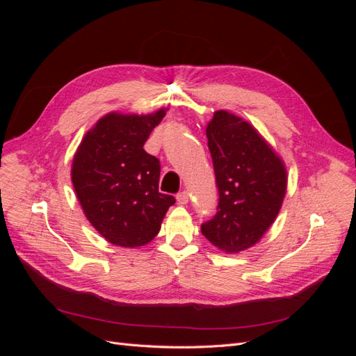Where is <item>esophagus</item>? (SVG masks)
I'll use <instances>...</instances> for the list:
<instances>
[{"label":"esophagus","mask_w":356,"mask_h":356,"mask_svg":"<svg viewBox=\"0 0 356 356\" xmlns=\"http://www.w3.org/2000/svg\"><path fill=\"white\" fill-rule=\"evenodd\" d=\"M177 200H178V203L179 204H186V203H188V191H181V193H178L177 195Z\"/></svg>","instance_id":"obj_1"}]
</instances>
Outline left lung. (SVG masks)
<instances>
[{
  "mask_svg": "<svg viewBox=\"0 0 356 356\" xmlns=\"http://www.w3.org/2000/svg\"><path fill=\"white\" fill-rule=\"evenodd\" d=\"M207 138L218 204L200 230L212 245L234 254L257 243L273 224L286 191V170L261 135L238 115L215 113Z\"/></svg>",
  "mask_w": 356,
  "mask_h": 356,
  "instance_id": "left-lung-1",
  "label": "left lung"
}]
</instances>
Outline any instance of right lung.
Returning <instances> with one entry per match:
<instances>
[{
  "label": "right lung",
  "mask_w": 356,
  "mask_h": 356,
  "mask_svg": "<svg viewBox=\"0 0 356 356\" xmlns=\"http://www.w3.org/2000/svg\"><path fill=\"white\" fill-rule=\"evenodd\" d=\"M166 110L148 115L111 113L86 134L71 178L93 227L118 246L153 241L175 197L159 191L160 161L144 144Z\"/></svg>",
  "instance_id": "add662e5"
}]
</instances>
